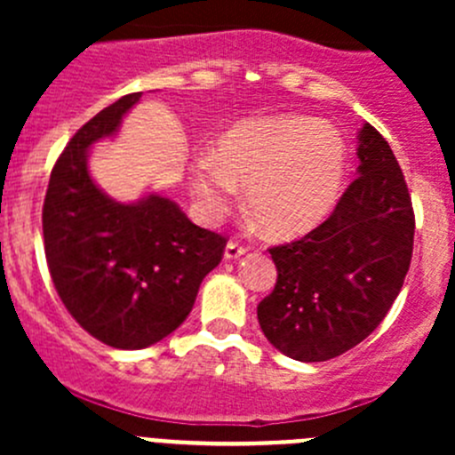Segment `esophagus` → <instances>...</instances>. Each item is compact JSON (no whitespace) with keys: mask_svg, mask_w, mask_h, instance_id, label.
I'll return each instance as SVG.
<instances>
[{"mask_svg":"<svg viewBox=\"0 0 455 455\" xmlns=\"http://www.w3.org/2000/svg\"><path fill=\"white\" fill-rule=\"evenodd\" d=\"M246 246L244 244H240V242H235V240H231L227 244V249H224V257H227V259H237V257H242L246 253Z\"/></svg>","mask_w":455,"mask_h":455,"instance_id":"obj_1","label":"esophagus"}]
</instances>
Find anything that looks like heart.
<instances>
[{"label": "heart", "mask_w": 455, "mask_h": 455, "mask_svg": "<svg viewBox=\"0 0 455 455\" xmlns=\"http://www.w3.org/2000/svg\"><path fill=\"white\" fill-rule=\"evenodd\" d=\"M347 149L328 121L286 114L251 118L218 140L215 154L191 164L189 187L206 220H220L240 200L261 227L295 237L319 227L341 196Z\"/></svg>", "instance_id": "heart-1"}]
</instances>
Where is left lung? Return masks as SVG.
I'll return each instance as SVG.
<instances>
[{"instance_id": "8db88e82", "label": "left lung", "mask_w": 455, "mask_h": 455, "mask_svg": "<svg viewBox=\"0 0 455 455\" xmlns=\"http://www.w3.org/2000/svg\"><path fill=\"white\" fill-rule=\"evenodd\" d=\"M359 176L308 235L270 249L273 292L257 306L261 332L282 355L328 361L359 346L401 292L414 251V209L387 140L365 123Z\"/></svg>"}]
</instances>
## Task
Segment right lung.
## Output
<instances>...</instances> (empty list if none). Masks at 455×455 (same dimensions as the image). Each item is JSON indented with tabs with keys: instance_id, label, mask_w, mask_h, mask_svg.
I'll return each instance as SVG.
<instances>
[{
	"instance_id": "obj_1",
	"label": "right lung",
	"mask_w": 455,
	"mask_h": 455,
	"mask_svg": "<svg viewBox=\"0 0 455 455\" xmlns=\"http://www.w3.org/2000/svg\"><path fill=\"white\" fill-rule=\"evenodd\" d=\"M140 96H123L72 136L50 173L41 215L45 259L63 306L92 337L118 350L169 337L189 316L202 279L227 246V237L196 227L173 200L149 194L118 202L90 176L92 145L116 136Z\"/></svg>"
}]
</instances>
